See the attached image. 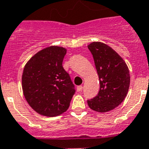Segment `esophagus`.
I'll list each match as a JSON object with an SVG mask.
<instances>
[{"mask_svg": "<svg viewBox=\"0 0 149 149\" xmlns=\"http://www.w3.org/2000/svg\"><path fill=\"white\" fill-rule=\"evenodd\" d=\"M83 90V86H77V92H81Z\"/></svg>", "mask_w": 149, "mask_h": 149, "instance_id": "1", "label": "esophagus"}]
</instances>
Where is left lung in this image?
I'll use <instances>...</instances> for the list:
<instances>
[{
	"label": "left lung",
	"instance_id": "1",
	"mask_svg": "<svg viewBox=\"0 0 149 149\" xmlns=\"http://www.w3.org/2000/svg\"><path fill=\"white\" fill-rule=\"evenodd\" d=\"M88 48L93 56L100 89L98 95L87 103L95 112H109L126 97L130 84L129 68L123 58L106 43L92 42Z\"/></svg>",
	"mask_w": 149,
	"mask_h": 149
}]
</instances>
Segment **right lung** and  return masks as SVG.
<instances>
[{
	"mask_svg": "<svg viewBox=\"0 0 149 149\" xmlns=\"http://www.w3.org/2000/svg\"><path fill=\"white\" fill-rule=\"evenodd\" d=\"M66 49L50 46L27 61L22 75V89L27 103L35 112L54 117L68 109L74 85L63 67Z\"/></svg>",
	"mask_w": 149,
	"mask_h": 149,
	"instance_id": "right-lung-1",
	"label": "right lung"
}]
</instances>
